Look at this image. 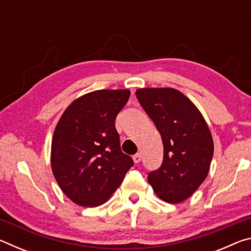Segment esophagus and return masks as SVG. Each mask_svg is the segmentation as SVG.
<instances>
[{
    "mask_svg": "<svg viewBox=\"0 0 251 251\" xmlns=\"http://www.w3.org/2000/svg\"><path fill=\"white\" fill-rule=\"evenodd\" d=\"M133 160H134L135 164H138L139 161L142 160V155H141V154H136V155H134V156H133Z\"/></svg>",
    "mask_w": 251,
    "mask_h": 251,
    "instance_id": "obj_1",
    "label": "esophagus"
}]
</instances>
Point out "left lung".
Masks as SVG:
<instances>
[{
  "label": "left lung",
  "mask_w": 251,
  "mask_h": 251,
  "mask_svg": "<svg viewBox=\"0 0 251 251\" xmlns=\"http://www.w3.org/2000/svg\"><path fill=\"white\" fill-rule=\"evenodd\" d=\"M136 97L163 139L164 159L148 182L161 201H186L206 179L214 142L205 118L188 97L175 88H138Z\"/></svg>",
  "instance_id": "obj_1"
}]
</instances>
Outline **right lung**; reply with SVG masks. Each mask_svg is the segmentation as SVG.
Here are the masks:
<instances>
[{"instance_id": "obj_1", "label": "right lung", "mask_w": 251, "mask_h": 251, "mask_svg": "<svg viewBox=\"0 0 251 251\" xmlns=\"http://www.w3.org/2000/svg\"><path fill=\"white\" fill-rule=\"evenodd\" d=\"M129 90L87 93L69 105L55 127L50 166L62 192L76 205H103L134 165L120 146L117 114Z\"/></svg>"}]
</instances>
